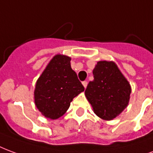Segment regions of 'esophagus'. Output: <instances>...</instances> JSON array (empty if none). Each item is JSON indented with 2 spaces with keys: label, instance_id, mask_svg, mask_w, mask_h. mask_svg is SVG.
Wrapping results in <instances>:
<instances>
[{
  "label": "esophagus",
  "instance_id": "obj_1",
  "mask_svg": "<svg viewBox=\"0 0 153 153\" xmlns=\"http://www.w3.org/2000/svg\"><path fill=\"white\" fill-rule=\"evenodd\" d=\"M82 85H84V87L85 88H86V86H87V85H88V82L86 81H82Z\"/></svg>",
  "mask_w": 153,
  "mask_h": 153
}]
</instances>
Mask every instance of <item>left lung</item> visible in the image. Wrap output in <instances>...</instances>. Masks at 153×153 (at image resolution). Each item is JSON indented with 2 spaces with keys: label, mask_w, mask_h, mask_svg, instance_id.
I'll list each match as a JSON object with an SVG mask.
<instances>
[{
  "label": "left lung",
  "mask_w": 153,
  "mask_h": 153,
  "mask_svg": "<svg viewBox=\"0 0 153 153\" xmlns=\"http://www.w3.org/2000/svg\"><path fill=\"white\" fill-rule=\"evenodd\" d=\"M94 81L85 91L95 114L112 120L126 108L131 88L113 62L100 61L93 70Z\"/></svg>",
  "instance_id": "1"
}]
</instances>
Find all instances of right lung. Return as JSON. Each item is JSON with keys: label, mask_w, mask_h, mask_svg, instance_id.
I'll use <instances>...</instances> for the list:
<instances>
[{"label": "right lung", "mask_w": 153, "mask_h": 153, "mask_svg": "<svg viewBox=\"0 0 153 153\" xmlns=\"http://www.w3.org/2000/svg\"><path fill=\"white\" fill-rule=\"evenodd\" d=\"M70 61L68 56L55 55L36 81L35 103L45 117L54 120L62 117L72 100L84 91Z\"/></svg>", "instance_id": "add662e5"}]
</instances>
